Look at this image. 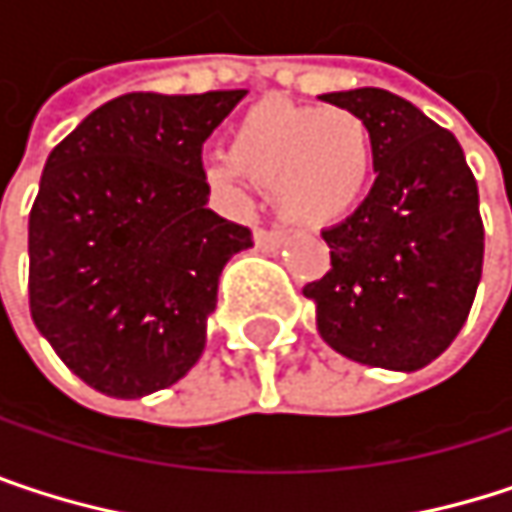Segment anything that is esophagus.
Instances as JSON below:
<instances>
[{
	"label": "esophagus",
	"instance_id": "34e87169",
	"mask_svg": "<svg viewBox=\"0 0 512 512\" xmlns=\"http://www.w3.org/2000/svg\"><path fill=\"white\" fill-rule=\"evenodd\" d=\"M287 234L284 231H257L255 234V246L260 252H278V249H284L287 246Z\"/></svg>",
	"mask_w": 512,
	"mask_h": 512
}]
</instances>
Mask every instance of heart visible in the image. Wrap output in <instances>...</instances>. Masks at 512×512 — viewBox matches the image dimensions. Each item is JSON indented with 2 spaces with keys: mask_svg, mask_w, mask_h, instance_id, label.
I'll use <instances>...</instances> for the list:
<instances>
[{
  "mask_svg": "<svg viewBox=\"0 0 512 512\" xmlns=\"http://www.w3.org/2000/svg\"><path fill=\"white\" fill-rule=\"evenodd\" d=\"M373 133L350 109L260 100L231 130L228 154L204 162L207 183L231 201L246 177L272 189L275 210L302 228L344 222L373 177Z\"/></svg>",
  "mask_w": 512,
  "mask_h": 512,
  "instance_id": "obj_1",
  "label": "heart"
}]
</instances>
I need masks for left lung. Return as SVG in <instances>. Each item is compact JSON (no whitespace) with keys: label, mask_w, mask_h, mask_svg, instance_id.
I'll list each match as a JSON object with an SVG mask.
<instances>
[{"label":"left lung","mask_w":512,"mask_h":512,"mask_svg":"<svg viewBox=\"0 0 512 512\" xmlns=\"http://www.w3.org/2000/svg\"><path fill=\"white\" fill-rule=\"evenodd\" d=\"M320 100L367 121L376 180L353 216L323 231L332 269L302 293L335 353L367 367L421 370L460 335L480 284L477 180L454 133L409 100L382 88Z\"/></svg>","instance_id":"obj_1"}]
</instances>
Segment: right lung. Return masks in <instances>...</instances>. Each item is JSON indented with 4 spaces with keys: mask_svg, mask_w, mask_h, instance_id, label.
Segmentation results:
<instances>
[{
    "mask_svg": "<svg viewBox=\"0 0 512 512\" xmlns=\"http://www.w3.org/2000/svg\"><path fill=\"white\" fill-rule=\"evenodd\" d=\"M246 91H136L47 156L29 213V308L58 358L106 397L183 379L219 275L252 231L207 207L201 148Z\"/></svg>",
    "mask_w": 512,
    "mask_h": 512,
    "instance_id": "obj_1",
    "label": "right lung"
}]
</instances>
